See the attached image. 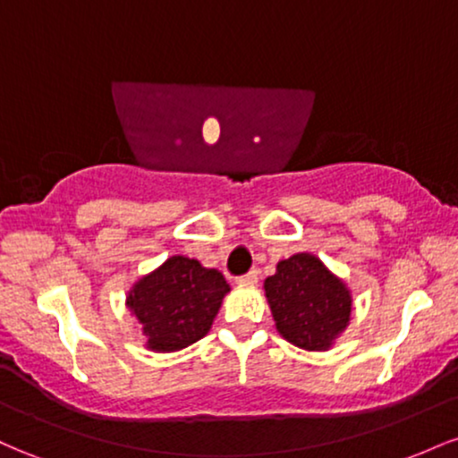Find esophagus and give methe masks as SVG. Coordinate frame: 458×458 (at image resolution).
<instances>
[{"label": "esophagus", "mask_w": 458, "mask_h": 458, "mask_svg": "<svg viewBox=\"0 0 458 458\" xmlns=\"http://www.w3.org/2000/svg\"><path fill=\"white\" fill-rule=\"evenodd\" d=\"M256 282H259V271H250L245 276L236 277V284H243V286H254Z\"/></svg>", "instance_id": "obj_1"}]
</instances>
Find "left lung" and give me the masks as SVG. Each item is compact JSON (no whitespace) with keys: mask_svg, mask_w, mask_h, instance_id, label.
Here are the masks:
<instances>
[{"mask_svg":"<svg viewBox=\"0 0 458 458\" xmlns=\"http://www.w3.org/2000/svg\"><path fill=\"white\" fill-rule=\"evenodd\" d=\"M265 295L280 335L306 351H327L351 320V291L312 254L277 262Z\"/></svg>","mask_w":458,"mask_h":458,"instance_id":"left-lung-1","label":"left lung"}]
</instances>
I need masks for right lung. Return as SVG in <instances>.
Segmentation results:
<instances>
[{"mask_svg": "<svg viewBox=\"0 0 458 458\" xmlns=\"http://www.w3.org/2000/svg\"><path fill=\"white\" fill-rule=\"evenodd\" d=\"M228 291V282L217 269L172 256L135 282L127 306L141 325L146 346L157 353H172L208 334Z\"/></svg>", "mask_w": 458, "mask_h": 458, "instance_id": "1", "label": "right lung"}]
</instances>
